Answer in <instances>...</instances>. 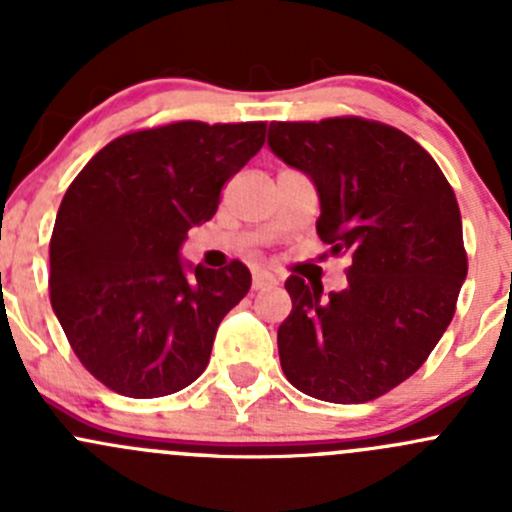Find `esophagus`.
<instances>
[{
    "instance_id": "34e87169",
    "label": "esophagus",
    "mask_w": 512,
    "mask_h": 512,
    "mask_svg": "<svg viewBox=\"0 0 512 512\" xmlns=\"http://www.w3.org/2000/svg\"><path fill=\"white\" fill-rule=\"evenodd\" d=\"M277 287V277L267 270H257L252 275V289H272Z\"/></svg>"
}]
</instances>
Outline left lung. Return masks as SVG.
Returning <instances> with one entry per match:
<instances>
[{
    "mask_svg": "<svg viewBox=\"0 0 512 512\" xmlns=\"http://www.w3.org/2000/svg\"><path fill=\"white\" fill-rule=\"evenodd\" d=\"M267 143L314 180L317 235L349 260L342 292L285 282L282 371L329 404L379 399L421 369L456 312L468 275L456 193L414 138L369 118L272 121Z\"/></svg>",
    "mask_w": 512,
    "mask_h": 512,
    "instance_id": "left-lung-1",
    "label": "left lung"
}]
</instances>
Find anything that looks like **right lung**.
Instances as JSON below:
<instances>
[{"mask_svg": "<svg viewBox=\"0 0 512 512\" xmlns=\"http://www.w3.org/2000/svg\"><path fill=\"white\" fill-rule=\"evenodd\" d=\"M265 131L262 121H175L123 133L66 190L49 242L51 307L86 371L116 394H175L208 366L252 275L240 260L188 275L178 250Z\"/></svg>", "mask_w": 512, "mask_h": 512, "instance_id": "obj_1", "label": "right lung"}]
</instances>
